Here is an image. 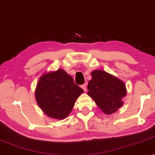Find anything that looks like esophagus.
Returning <instances> with one entry per match:
<instances>
[{
    "instance_id": "esophagus-1",
    "label": "esophagus",
    "mask_w": 155,
    "mask_h": 155,
    "mask_svg": "<svg viewBox=\"0 0 155 155\" xmlns=\"http://www.w3.org/2000/svg\"><path fill=\"white\" fill-rule=\"evenodd\" d=\"M80 87H81V88L84 91V92H86V91H87V86H86V84H82V85L80 86Z\"/></svg>"
}]
</instances>
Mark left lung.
<instances>
[{
	"mask_svg": "<svg viewBox=\"0 0 155 155\" xmlns=\"http://www.w3.org/2000/svg\"><path fill=\"white\" fill-rule=\"evenodd\" d=\"M92 79L88 82L87 94L104 113L111 114L124 104L126 96V84L122 80L104 71H92Z\"/></svg>",
	"mask_w": 155,
	"mask_h": 155,
	"instance_id": "obj_1",
	"label": "left lung"
}]
</instances>
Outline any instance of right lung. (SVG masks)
<instances>
[{
	"label": "right lung",
	"instance_id": "right-lung-1",
	"mask_svg": "<svg viewBox=\"0 0 155 155\" xmlns=\"http://www.w3.org/2000/svg\"><path fill=\"white\" fill-rule=\"evenodd\" d=\"M84 92L64 70L45 73L39 78L35 91L36 101L48 117L64 119L75 101Z\"/></svg>",
	"mask_w": 155,
	"mask_h": 155
}]
</instances>
